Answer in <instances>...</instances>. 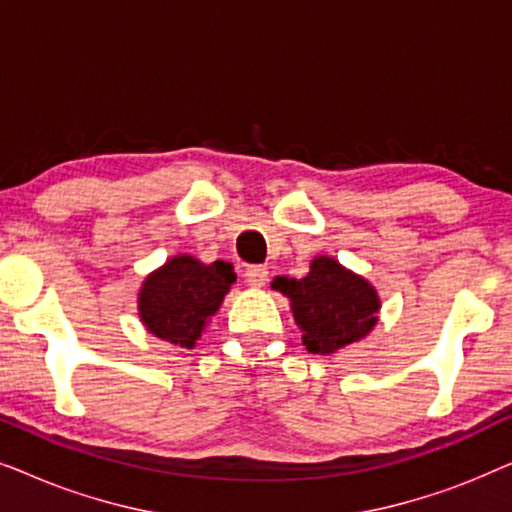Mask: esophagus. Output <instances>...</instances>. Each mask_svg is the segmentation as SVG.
Returning <instances> with one entry per match:
<instances>
[{
	"mask_svg": "<svg viewBox=\"0 0 512 512\" xmlns=\"http://www.w3.org/2000/svg\"><path fill=\"white\" fill-rule=\"evenodd\" d=\"M244 282L254 286V289H261V286L268 282V268H265V265H249V268L244 270Z\"/></svg>",
	"mask_w": 512,
	"mask_h": 512,
	"instance_id": "34e87169",
	"label": "esophagus"
}]
</instances>
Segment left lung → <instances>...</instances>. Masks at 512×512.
<instances>
[{"label": "left lung", "mask_w": 512, "mask_h": 512, "mask_svg": "<svg viewBox=\"0 0 512 512\" xmlns=\"http://www.w3.org/2000/svg\"><path fill=\"white\" fill-rule=\"evenodd\" d=\"M272 289L291 298L303 345L312 354H331L366 338L380 310L373 286L328 256L314 258L303 279L277 277Z\"/></svg>", "instance_id": "8db88e82"}]
</instances>
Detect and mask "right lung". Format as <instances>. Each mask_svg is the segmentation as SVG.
<instances>
[{
    "mask_svg": "<svg viewBox=\"0 0 512 512\" xmlns=\"http://www.w3.org/2000/svg\"><path fill=\"white\" fill-rule=\"evenodd\" d=\"M233 282L230 263L205 265L193 256H177L146 277L139 317L153 335L191 349Z\"/></svg>",
    "mask_w": 512,
    "mask_h": 512,
    "instance_id": "1",
    "label": "right lung"
}]
</instances>
